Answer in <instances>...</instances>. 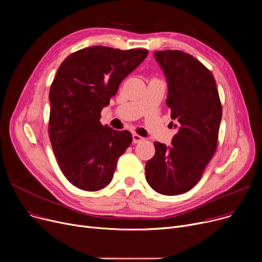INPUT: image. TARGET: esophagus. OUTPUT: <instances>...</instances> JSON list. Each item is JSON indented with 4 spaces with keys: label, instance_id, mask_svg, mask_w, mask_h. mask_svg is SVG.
I'll return each mask as SVG.
<instances>
[{
    "label": "esophagus",
    "instance_id": "obj_1",
    "mask_svg": "<svg viewBox=\"0 0 262 262\" xmlns=\"http://www.w3.org/2000/svg\"><path fill=\"white\" fill-rule=\"evenodd\" d=\"M144 140L143 137L139 136L138 134H133V142L134 143H139V142H142Z\"/></svg>",
    "mask_w": 262,
    "mask_h": 262
}]
</instances>
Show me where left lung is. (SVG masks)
I'll list each match as a JSON object with an SVG mask.
<instances>
[{
    "mask_svg": "<svg viewBox=\"0 0 262 262\" xmlns=\"http://www.w3.org/2000/svg\"><path fill=\"white\" fill-rule=\"evenodd\" d=\"M154 57L168 84L170 124L177 129L172 146L155 142V155L145 164L146 182L163 195L193 188L213 156L222 105L211 72L182 51H157Z\"/></svg>",
    "mask_w": 262,
    "mask_h": 262,
    "instance_id": "left-lung-1",
    "label": "left lung"
}]
</instances>
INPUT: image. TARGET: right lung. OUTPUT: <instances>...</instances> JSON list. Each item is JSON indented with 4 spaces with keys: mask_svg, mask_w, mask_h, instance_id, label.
Returning <instances> with one entry per match:
<instances>
[{
    "mask_svg": "<svg viewBox=\"0 0 262 262\" xmlns=\"http://www.w3.org/2000/svg\"><path fill=\"white\" fill-rule=\"evenodd\" d=\"M147 54L144 49L91 47L59 66L49 94V135L62 173L75 187L98 191L112 182L133 137L102 125L101 112Z\"/></svg>",
    "mask_w": 262,
    "mask_h": 262,
    "instance_id": "obj_1",
    "label": "right lung"
}]
</instances>
